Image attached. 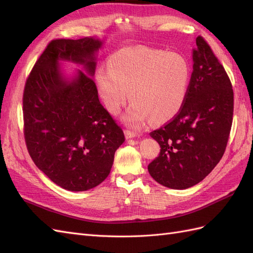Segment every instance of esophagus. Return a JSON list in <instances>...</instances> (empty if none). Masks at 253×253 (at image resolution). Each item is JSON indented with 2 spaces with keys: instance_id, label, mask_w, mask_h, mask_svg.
Instances as JSON below:
<instances>
[{
  "instance_id": "esophagus-1",
  "label": "esophagus",
  "mask_w": 253,
  "mask_h": 253,
  "mask_svg": "<svg viewBox=\"0 0 253 253\" xmlns=\"http://www.w3.org/2000/svg\"><path fill=\"white\" fill-rule=\"evenodd\" d=\"M125 135H126V139H129V138H134V137H136V133L129 131V129H126L125 131Z\"/></svg>"
}]
</instances>
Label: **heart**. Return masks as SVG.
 Returning <instances> with one entry per match:
<instances>
[{
  "label": "heart",
  "instance_id": "obj_1",
  "mask_svg": "<svg viewBox=\"0 0 253 253\" xmlns=\"http://www.w3.org/2000/svg\"><path fill=\"white\" fill-rule=\"evenodd\" d=\"M190 82L187 59L176 52L145 47L124 48L96 73L99 96L112 115H118L129 96L125 115L129 126L142 127L148 120L162 124L173 118L186 101Z\"/></svg>",
  "mask_w": 253,
  "mask_h": 253
}]
</instances>
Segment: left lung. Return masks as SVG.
Returning a JSON list of instances; mask_svg holds the SVG:
<instances>
[{
    "instance_id": "left-lung-1",
    "label": "left lung",
    "mask_w": 253,
    "mask_h": 253,
    "mask_svg": "<svg viewBox=\"0 0 253 253\" xmlns=\"http://www.w3.org/2000/svg\"><path fill=\"white\" fill-rule=\"evenodd\" d=\"M186 101L168 122L150 133L160 153L148 166L160 185L187 189L202 181L223 157L233 120L230 79L202 36L196 38Z\"/></svg>"
}]
</instances>
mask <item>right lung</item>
<instances>
[{
	"mask_svg": "<svg viewBox=\"0 0 253 253\" xmlns=\"http://www.w3.org/2000/svg\"><path fill=\"white\" fill-rule=\"evenodd\" d=\"M94 38L51 40L27 77L23 93L24 138L30 157L47 177L70 191H86L108 177L122 128L99 101ZM60 58L86 66L72 83L59 74Z\"/></svg>",
	"mask_w": 253,
	"mask_h": 253,
	"instance_id": "obj_1",
	"label": "right lung"
}]
</instances>
